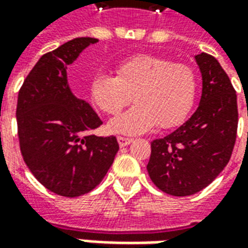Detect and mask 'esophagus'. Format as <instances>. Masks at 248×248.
<instances>
[{
    "instance_id": "esophagus-1",
    "label": "esophagus",
    "mask_w": 248,
    "mask_h": 248,
    "mask_svg": "<svg viewBox=\"0 0 248 248\" xmlns=\"http://www.w3.org/2000/svg\"><path fill=\"white\" fill-rule=\"evenodd\" d=\"M117 140H118V143H119V146H121V147L130 145V143L133 142V140H131V138H126V137H118Z\"/></svg>"
}]
</instances>
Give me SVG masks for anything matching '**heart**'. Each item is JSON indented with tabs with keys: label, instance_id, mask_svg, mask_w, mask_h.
Here are the masks:
<instances>
[{
	"label": "heart",
	"instance_id": "heart-1",
	"mask_svg": "<svg viewBox=\"0 0 248 248\" xmlns=\"http://www.w3.org/2000/svg\"><path fill=\"white\" fill-rule=\"evenodd\" d=\"M197 92L190 66L153 54L127 57L117 65V76L99 73L90 82L93 102L108 115H118L134 99V108L110 124L124 134L145 133L155 124L177 127L191 111Z\"/></svg>",
	"mask_w": 248,
	"mask_h": 248
}]
</instances>
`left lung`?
<instances>
[{"label": "left lung", "instance_id": "8db88e82", "mask_svg": "<svg viewBox=\"0 0 248 248\" xmlns=\"http://www.w3.org/2000/svg\"><path fill=\"white\" fill-rule=\"evenodd\" d=\"M202 73V98L191 118L151 142L147 171L159 190L174 197L201 191L229 163L238 131L236 92L215 57L195 56ZM248 115V111H247Z\"/></svg>", "mask_w": 248, "mask_h": 248}]
</instances>
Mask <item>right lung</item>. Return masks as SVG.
I'll list each match as a JSON object with an SVG mask.
<instances>
[{"instance_id": "obj_1", "label": "right lung", "mask_w": 248, "mask_h": 248, "mask_svg": "<svg viewBox=\"0 0 248 248\" xmlns=\"http://www.w3.org/2000/svg\"><path fill=\"white\" fill-rule=\"evenodd\" d=\"M97 41L74 38L44 54L18 93L16 115L22 158L37 181L61 197L92 191L119 150L114 135L90 134L102 121L71 93L66 78V66Z\"/></svg>"}]
</instances>
